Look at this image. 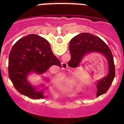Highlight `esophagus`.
Segmentation results:
<instances>
[{
	"instance_id": "esophagus-1",
	"label": "esophagus",
	"mask_w": 124,
	"mask_h": 124,
	"mask_svg": "<svg viewBox=\"0 0 124 124\" xmlns=\"http://www.w3.org/2000/svg\"><path fill=\"white\" fill-rule=\"evenodd\" d=\"M68 68V64L64 61L61 62V68L62 69H66Z\"/></svg>"
}]
</instances>
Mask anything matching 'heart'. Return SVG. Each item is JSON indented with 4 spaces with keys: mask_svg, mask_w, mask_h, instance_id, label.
<instances>
[{
    "mask_svg": "<svg viewBox=\"0 0 124 124\" xmlns=\"http://www.w3.org/2000/svg\"><path fill=\"white\" fill-rule=\"evenodd\" d=\"M60 81L61 82V83H66V84H70V83H71L72 81L66 78L63 77V78H62L60 79Z\"/></svg>",
    "mask_w": 124,
    "mask_h": 124,
    "instance_id": "heart-1",
    "label": "heart"
}]
</instances>
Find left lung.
<instances>
[{
  "label": "left lung",
  "mask_w": 124,
  "mask_h": 124,
  "mask_svg": "<svg viewBox=\"0 0 124 124\" xmlns=\"http://www.w3.org/2000/svg\"><path fill=\"white\" fill-rule=\"evenodd\" d=\"M70 51L71 58L70 61L75 64V67L80 65L86 55L93 53H100L107 62V75L97 81V97L104 94L110 87L115 77V65L113 56L109 46L100 38L88 33H81L72 38L70 43Z\"/></svg>",
  "instance_id": "1"
}]
</instances>
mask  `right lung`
Wrapping results in <instances>:
<instances>
[{"mask_svg":"<svg viewBox=\"0 0 124 124\" xmlns=\"http://www.w3.org/2000/svg\"><path fill=\"white\" fill-rule=\"evenodd\" d=\"M53 65L61 66V63L53 53L48 41L38 35L30 34L13 45L8 58V76L20 94L33 99H43L46 97L45 91L48 86L44 83L33 85L28 78L31 74H44ZM43 80L50 81L48 78Z\"/></svg>","mask_w":124,"mask_h":124,"instance_id":"obj_1","label":"right lung"}]
</instances>
